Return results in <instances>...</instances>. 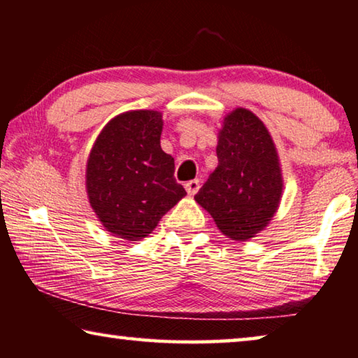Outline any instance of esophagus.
Segmentation results:
<instances>
[{
    "label": "esophagus",
    "instance_id": "34e87169",
    "mask_svg": "<svg viewBox=\"0 0 358 358\" xmlns=\"http://www.w3.org/2000/svg\"><path fill=\"white\" fill-rule=\"evenodd\" d=\"M185 189L187 194H191V196H194L199 189H201V181L199 180H191L187 181V183L185 185Z\"/></svg>",
    "mask_w": 358,
    "mask_h": 358
}]
</instances>
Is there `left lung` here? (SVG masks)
Instances as JSON below:
<instances>
[{
	"instance_id": "1",
	"label": "left lung",
	"mask_w": 358,
	"mask_h": 358,
	"mask_svg": "<svg viewBox=\"0 0 358 358\" xmlns=\"http://www.w3.org/2000/svg\"><path fill=\"white\" fill-rule=\"evenodd\" d=\"M216 155L217 167L194 199L229 238H252L273 217L281 201L275 143L256 115L235 108L224 118Z\"/></svg>"
}]
</instances>
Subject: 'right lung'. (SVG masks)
<instances>
[{
	"instance_id": "1",
	"label": "right lung",
	"mask_w": 358,
	"mask_h": 358,
	"mask_svg": "<svg viewBox=\"0 0 358 358\" xmlns=\"http://www.w3.org/2000/svg\"><path fill=\"white\" fill-rule=\"evenodd\" d=\"M161 131L159 112H126L108 121L90 153V203L102 226L121 238H145L186 196L173 177V157L161 148Z\"/></svg>"
}]
</instances>
